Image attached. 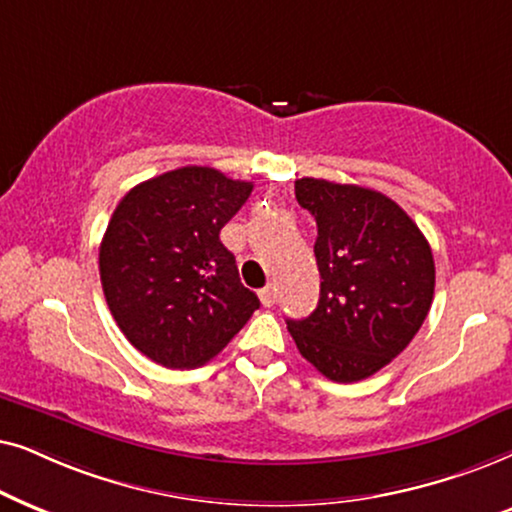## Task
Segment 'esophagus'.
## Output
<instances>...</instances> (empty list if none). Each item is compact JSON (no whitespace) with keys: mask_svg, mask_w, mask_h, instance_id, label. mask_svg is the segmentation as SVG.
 Segmentation results:
<instances>
[{"mask_svg":"<svg viewBox=\"0 0 512 512\" xmlns=\"http://www.w3.org/2000/svg\"><path fill=\"white\" fill-rule=\"evenodd\" d=\"M260 299H262L264 306H274V304H276V292H274V288H271V285H267V288H262V290H260Z\"/></svg>","mask_w":512,"mask_h":512,"instance_id":"1","label":"esophagus"}]
</instances>
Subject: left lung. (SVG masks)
<instances>
[{
  "label": "left lung",
  "instance_id": "1",
  "mask_svg": "<svg viewBox=\"0 0 512 512\" xmlns=\"http://www.w3.org/2000/svg\"><path fill=\"white\" fill-rule=\"evenodd\" d=\"M295 196L316 220L320 299L288 320L297 349L323 377H372L407 349L435 290L433 252L398 203L374 189L302 177Z\"/></svg>",
  "mask_w": 512,
  "mask_h": 512
}]
</instances>
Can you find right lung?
Returning <instances> with one entry per match:
<instances>
[{
    "label": "right lung",
    "instance_id": "right-lung-1",
    "mask_svg": "<svg viewBox=\"0 0 512 512\" xmlns=\"http://www.w3.org/2000/svg\"><path fill=\"white\" fill-rule=\"evenodd\" d=\"M250 192L252 182L185 166L119 201L100 243L102 292L128 342L154 363H208L260 309L220 241Z\"/></svg>",
    "mask_w": 512,
    "mask_h": 512
}]
</instances>
